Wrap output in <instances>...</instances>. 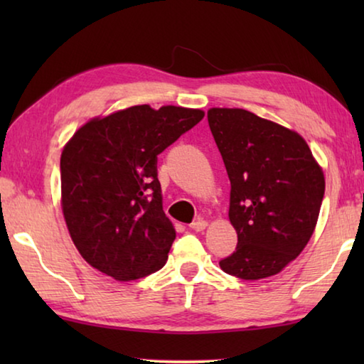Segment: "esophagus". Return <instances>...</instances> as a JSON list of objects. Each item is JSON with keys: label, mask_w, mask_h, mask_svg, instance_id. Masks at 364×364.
<instances>
[{"label": "esophagus", "mask_w": 364, "mask_h": 364, "mask_svg": "<svg viewBox=\"0 0 364 364\" xmlns=\"http://www.w3.org/2000/svg\"><path fill=\"white\" fill-rule=\"evenodd\" d=\"M207 226H208V223H207L205 220H197V221H194L193 225H191V228H193V230H194V231H197V232H199V231H204Z\"/></svg>", "instance_id": "esophagus-1"}]
</instances>
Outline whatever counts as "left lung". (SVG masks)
<instances>
[{
  "label": "left lung",
  "instance_id": "1",
  "mask_svg": "<svg viewBox=\"0 0 364 364\" xmlns=\"http://www.w3.org/2000/svg\"><path fill=\"white\" fill-rule=\"evenodd\" d=\"M208 125L231 181L230 223L237 247L220 262L245 281L281 273L313 236L324 173L297 132L245 109L212 107Z\"/></svg>",
  "mask_w": 364,
  "mask_h": 364
}]
</instances>
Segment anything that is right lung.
Listing matches in <instances>:
<instances>
[{
  "mask_svg": "<svg viewBox=\"0 0 364 364\" xmlns=\"http://www.w3.org/2000/svg\"><path fill=\"white\" fill-rule=\"evenodd\" d=\"M200 109L147 104L95 117L60 154V205L86 262L115 281L156 273L175 226L162 207L157 156L204 119Z\"/></svg>",
  "mask_w": 364,
  "mask_h": 364,
  "instance_id": "right-lung-1",
  "label": "right lung"
}]
</instances>
